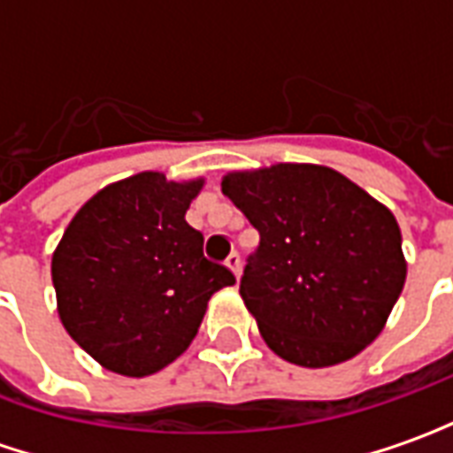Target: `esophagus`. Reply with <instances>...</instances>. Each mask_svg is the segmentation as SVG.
Here are the masks:
<instances>
[{"label":"esophagus","instance_id":"esophagus-1","mask_svg":"<svg viewBox=\"0 0 453 453\" xmlns=\"http://www.w3.org/2000/svg\"><path fill=\"white\" fill-rule=\"evenodd\" d=\"M226 266L233 272L235 276H240V269H242V262H240V255L237 252H233V255L227 257L226 259Z\"/></svg>","mask_w":453,"mask_h":453}]
</instances>
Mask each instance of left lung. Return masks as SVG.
Segmentation results:
<instances>
[{
    "mask_svg": "<svg viewBox=\"0 0 453 453\" xmlns=\"http://www.w3.org/2000/svg\"><path fill=\"white\" fill-rule=\"evenodd\" d=\"M220 187L259 230L240 296L266 347L308 369L366 349L408 276L388 208L340 172L308 162L227 172Z\"/></svg>",
    "mask_w": 453,
    "mask_h": 453,
    "instance_id": "1",
    "label": "left lung"
}]
</instances>
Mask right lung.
<instances>
[{
    "label": "right lung",
    "mask_w": 453,
    "mask_h": 453,
    "mask_svg": "<svg viewBox=\"0 0 453 453\" xmlns=\"http://www.w3.org/2000/svg\"><path fill=\"white\" fill-rule=\"evenodd\" d=\"M206 179L140 172L84 203L53 252L58 315L104 369L142 379L184 354L211 296L235 284L187 223Z\"/></svg>",
    "instance_id": "obj_1"
}]
</instances>
